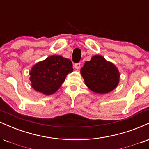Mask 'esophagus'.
Returning <instances> with one entry per match:
<instances>
[{"label": "esophagus", "mask_w": 149, "mask_h": 149, "mask_svg": "<svg viewBox=\"0 0 149 149\" xmlns=\"http://www.w3.org/2000/svg\"><path fill=\"white\" fill-rule=\"evenodd\" d=\"M74 67H75V68H76V69H79L80 67V62H78V63H76V64H75Z\"/></svg>", "instance_id": "1"}]
</instances>
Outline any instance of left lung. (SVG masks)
Returning a JSON list of instances; mask_svg holds the SVG:
<instances>
[{"label":"left lung","instance_id":"1","mask_svg":"<svg viewBox=\"0 0 149 149\" xmlns=\"http://www.w3.org/2000/svg\"><path fill=\"white\" fill-rule=\"evenodd\" d=\"M85 85L93 92L106 94L117 86L120 74L113 64L101 55H94L80 69Z\"/></svg>","mask_w":149,"mask_h":149}]
</instances>
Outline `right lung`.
Returning a JSON list of instances; mask_svg holds the SVG:
<instances>
[{"mask_svg": "<svg viewBox=\"0 0 149 149\" xmlns=\"http://www.w3.org/2000/svg\"><path fill=\"white\" fill-rule=\"evenodd\" d=\"M72 71L71 60L60 55H52L33 66L30 80L34 89L51 95L60 88L68 73Z\"/></svg>", "mask_w": 149, "mask_h": 149, "instance_id": "obj_1", "label": "right lung"}]
</instances>
